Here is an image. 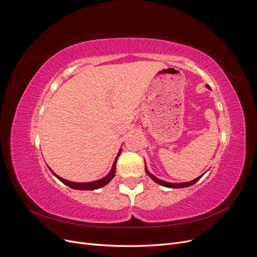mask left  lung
Returning <instances> with one entry per match:
<instances>
[{"instance_id": "1", "label": "left lung", "mask_w": 257, "mask_h": 257, "mask_svg": "<svg viewBox=\"0 0 257 257\" xmlns=\"http://www.w3.org/2000/svg\"><path fill=\"white\" fill-rule=\"evenodd\" d=\"M207 88H209L210 89V87L209 85H207ZM146 167V166H145ZM146 173H147V175L149 176L152 180L154 181V182H157V183H159V184H161V185H163V186H166V188H173V189H179V188H186V186H191V185H193L194 183H196L199 179L203 177V175H201L200 177H198V178H196V179H194V180H192V181H190V182H183V183H170V182H166V181H163V180H160L159 178H157V177H154L151 173H149L148 172V169H147V167H146Z\"/></svg>"}]
</instances>
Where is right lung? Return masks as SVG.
Returning <instances> with one entry per match:
<instances>
[{"instance_id": "add662e5", "label": "right lung", "mask_w": 257, "mask_h": 257, "mask_svg": "<svg viewBox=\"0 0 257 257\" xmlns=\"http://www.w3.org/2000/svg\"><path fill=\"white\" fill-rule=\"evenodd\" d=\"M120 153H121V149H120L118 155H116V158H115V160H114V162H113V165H112V168H111V170H110V173L108 174L106 177H104V178H102V179H99V180L93 181V182L79 183V182L68 181V180H65V179L61 178V177H59L58 175L54 174L50 168H49V169L51 170V173H52L54 176H56L61 182H63L64 184H66L67 186H69V188L75 189V190H83V191L90 190V191H93V190H96V189H99V188H103V186H105L107 183H109L111 179L114 177V175H115V164H116V160H118Z\"/></svg>"}]
</instances>
